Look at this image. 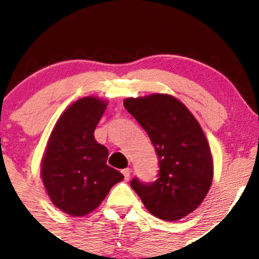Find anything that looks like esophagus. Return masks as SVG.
Returning <instances> with one entry per match:
<instances>
[{"mask_svg":"<svg viewBox=\"0 0 259 259\" xmlns=\"http://www.w3.org/2000/svg\"><path fill=\"white\" fill-rule=\"evenodd\" d=\"M121 173H123V175H124V180L125 181H129L130 173H132V169H130V168H125V169H123V171H121Z\"/></svg>","mask_w":259,"mask_h":259,"instance_id":"1","label":"esophagus"}]
</instances>
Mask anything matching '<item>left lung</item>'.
Wrapping results in <instances>:
<instances>
[{"label": "left lung", "mask_w": 259, "mask_h": 259, "mask_svg": "<svg viewBox=\"0 0 259 259\" xmlns=\"http://www.w3.org/2000/svg\"><path fill=\"white\" fill-rule=\"evenodd\" d=\"M124 107L147 133L158 158L157 180L133 178L132 188L153 215L176 221L195 210L212 181V158L197 119L168 95L126 98Z\"/></svg>", "instance_id": "1"}]
</instances>
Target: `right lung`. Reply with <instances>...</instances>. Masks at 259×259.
Wrapping results in <instances>:
<instances>
[{"mask_svg":"<svg viewBox=\"0 0 259 259\" xmlns=\"http://www.w3.org/2000/svg\"><path fill=\"white\" fill-rule=\"evenodd\" d=\"M107 102L84 97L62 113L48 141L41 178L56 208L83 217L102 203L124 176L107 164L108 150L95 139Z\"/></svg>","mask_w":259,"mask_h":259,"instance_id":"right-lung-1","label":"right lung"}]
</instances>
